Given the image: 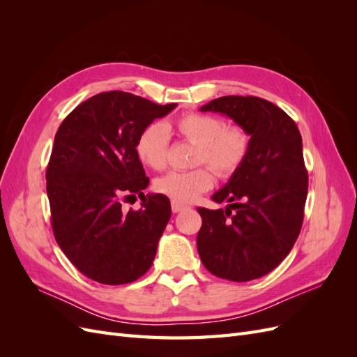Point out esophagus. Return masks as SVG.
Wrapping results in <instances>:
<instances>
[{
    "mask_svg": "<svg viewBox=\"0 0 357 357\" xmlns=\"http://www.w3.org/2000/svg\"><path fill=\"white\" fill-rule=\"evenodd\" d=\"M186 208H188V205L181 204V202H177V201H171V210H172V213H180V211L186 210Z\"/></svg>",
    "mask_w": 357,
    "mask_h": 357,
    "instance_id": "esophagus-1",
    "label": "esophagus"
}]
</instances>
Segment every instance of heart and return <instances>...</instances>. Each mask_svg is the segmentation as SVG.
Here are the masks:
<instances>
[{
    "instance_id": "b5f03b06",
    "label": "heart",
    "mask_w": 357,
    "mask_h": 357,
    "mask_svg": "<svg viewBox=\"0 0 357 357\" xmlns=\"http://www.w3.org/2000/svg\"><path fill=\"white\" fill-rule=\"evenodd\" d=\"M176 134L197 146L192 165H208L222 178L231 177L248 155L250 137L238 125H225L222 119L188 113L174 122ZM169 132L159 122L147 125L139 132L135 152L143 165L162 171L168 160ZM214 183L213 172L207 167H198L186 172H168L156 180L155 188L162 195L177 202H192L207 192Z\"/></svg>"
}]
</instances>
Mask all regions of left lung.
<instances>
[{
  "label": "left lung",
  "instance_id": "left-lung-1",
  "mask_svg": "<svg viewBox=\"0 0 357 357\" xmlns=\"http://www.w3.org/2000/svg\"><path fill=\"white\" fill-rule=\"evenodd\" d=\"M201 112L231 117L250 135V149L213 195L229 202L226 210L198 208V253L215 277L250 282L282 264L301 232L308 192L302 138L290 116L257 96H220Z\"/></svg>",
  "mask_w": 357,
  "mask_h": 357
}]
</instances>
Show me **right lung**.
Masks as SVG:
<instances>
[{"mask_svg":"<svg viewBox=\"0 0 357 357\" xmlns=\"http://www.w3.org/2000/svg\"><path fill=\"white\" fill-rule=\"evenodd\" d=\"M177 104L159 105L122 91L93 95L63 119L46 169L52 229L61 250L88 278L126 284L144 275L171 218L169 199L149 186L135 143ZM138 195L142 208L125 213Z\"/></svg>","mask_w":357,"mask_h":357,"instance_id":"right-lung-1","label":"right lung"}]
</instances>
